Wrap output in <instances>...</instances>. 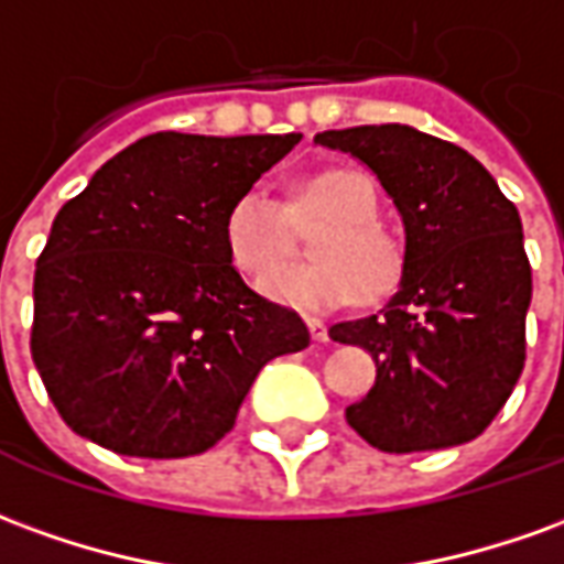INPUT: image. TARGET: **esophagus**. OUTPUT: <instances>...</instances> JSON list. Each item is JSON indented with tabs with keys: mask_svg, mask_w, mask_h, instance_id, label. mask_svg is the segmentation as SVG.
<instances>
[{
	"mask_svg": "<svg viewBox=\"0 0 564 564\" xmlns=\"http://www.w3.org/2000/svg\"><path fill=\"white\" fill-rule=\"evenodd\" d=\"M308 329H311V338H314V341H329V333H326V323L323 321H314V317H308Z\"/></svg>",
	"mask_w": 564,
	"mask_h": 564,
	"instance_id": "obj_1",
	"label": "esophagus"
}]
</instances>
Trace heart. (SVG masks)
Here are the masks:
<instances>
[{"mask_svg": "<svg viewBox=\"0 0 564 564\" xmlns=\"http://www.w3.org/2000/svg\"><path fill=\"white\" fill-rule=\"evenodd\" d=\"M324 228L312 242L314 263L288 267L262 283L286 308L333 311L357 295L378 302L403 281L400 241L378 223L372 180L357 171H326L295 188L290 204L250 186L226 214V250L247 278L262 281L294 249V226Z\"/></svg>", "mask_w": 564, "mask_h": 564, "instance_id": "obj_1", "label": "heart"}]
</instances>
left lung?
I'll return each mask as SVG.
<instances>
[{
	"instance_id": "obj_1",
	"label": "left lung",
	"mask_w": 564,
	"mask_h": 564,
	"mask_svg": "<svg viewBox=\"0 0 564 564\" xmlns=\"http://www.w3.org/2000/svg\"><path fill=\"white\" fill-rule=\"evenodd\" d=\"M376 173L405 228L400 290L378 314L329 326L376 360V384L345 419L369 446L405 455L470 443L525 366L531 265L522 219L460 145L409 124L323 131Z\"/></svg>"
}]
</instances>
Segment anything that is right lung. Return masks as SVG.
I'll return each mask as SVG.
<instances>
[{
    "label": "right lung",
    "mask_w": 564,
    "mask_h": 564,
    "mask_svg": "<svg viewBox=\"0 0 564 564\" xmlns=\"http://www.w3.org/2000/svg\"><path fill=\"white\" fill-rule=\"evenodd\" d=\"M302 133H149L54 216L35 259L30 350L61 419L131 458H188L238 419L259 369L308 348L293 308L226 250L231 200Z\"/></svg>",
    "instance_id": "1"
}]
</instances>
